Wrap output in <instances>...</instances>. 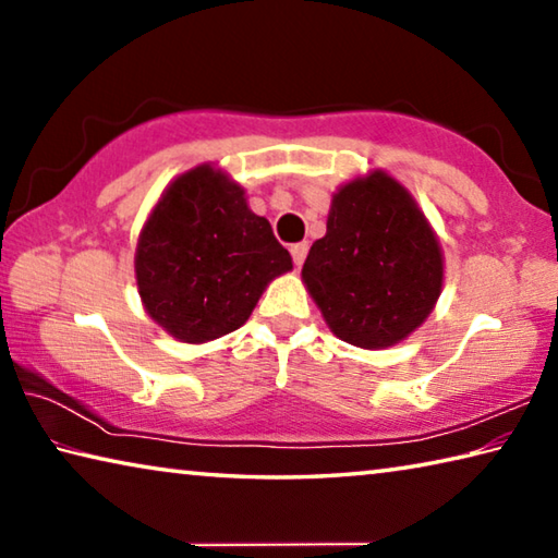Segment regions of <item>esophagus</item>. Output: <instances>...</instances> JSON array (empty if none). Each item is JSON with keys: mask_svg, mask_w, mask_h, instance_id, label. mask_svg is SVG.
<instances>
[{"mask_svg": "<svg viewBox=\"0 0 558 558\" xmlns=\"http://www.w3.org/2000/svg\"><path fill=\"white\" fill-rule=\"evenodd\" d=\"M307 251H310L307 241H300V243L290 245V256H292V260H295V266H302V263H305Z\"/></svg>", "mask_w": 558, "mask_h": 558, "instance_id": "1", "label": "esophagus"}]
</instances>
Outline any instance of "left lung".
I'll return each mask as SVG.
<instances>
[{
  "label": "left lung",
  "mask_w": 558,
  "mask_h": 558,
  "mask_svg": "<svg viewBox=\"0 0 558 558\" xmlns=\"http://www.w3.org/2000/svg\"><path fill=\"white\" fill-rule=\"evenodd\" d=\"M302 280L339 339L384 349L421 327L436 305L440 243L413 196L376 169L339 186Z\"/></svg>",
  "instance_id": "obj_1"
}]
</instances>
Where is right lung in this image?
<instances>
[{
  "label": "right lung",
  "mask_w": 558,
  "mask_h": 558,
  "mask_svg": "<svg viewBox=\"0 0 558 558\" xmlns=\"http://www.w3.org/2000/svg\"><path fill=\"white\" fill-rule=\"evenodd\" d=\"M292 270L268 219L245 204L221 169L177 177L149 214L135 253L145 310L189 344L239 329L272 278Z\"/></svg>",
  "instance_id": "obj_1"
}]
</instances>
